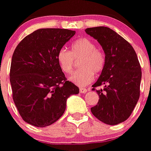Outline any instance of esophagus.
I'll return each mask as SVG.
<instances>
[{"instance_id":"obj_1","label":"esophagus","mask_w":151,"mask_h":151,"mask_svg":"<svg viewBox=\"0 0 151 151\" xmlns=\"http://www.w3.org/2000/svg\"><path fill=\"white\" fill-rule=\"evenodd\" d=\"M88 89L84 88H80V92L81 93H86L88 91Z\"/></svg>"}]
</instances>
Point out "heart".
Returning a JSON list of instances; mask_svg holds the SVG:
<instances>
[{"instance_id":"1","label":"heart","mask_w":151,"mask_h":151,"mask_svg":"<svg viewBox=\"0 0 151 151\" xmlns=\"http://www.w3.org/2000/svg\"><path fill=\"white\" fill-rule=\"evenodd\" d=\"M81 57V69L70 76L69 80L78 86H85L92 81L95 73H101L105 68L106 58L105 52L96 48L92 40L82 38L73 42L70 52L65 48L59 50L56 55L59 66L63 73H70L73 68V58Z\"/></svg>"}]
</instances>
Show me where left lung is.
<instances>
[{
  "label": "left lung",
  "mask_w": 151,
  "mask_h": 151,
  "mask_svg": "<svg viewBox=\"0 0 151 151\" xmlns=\"http://www.w3.org/2000/svg\"><path fill=\"white\" fill-rule=\"evenodd\" d=\"M99 42L106 62L92 90H96L99 102L91 109L92 114L108 125H117L130 116L139 98L141 67L133 46L118 33L108 27L85 29Z\"/></svg>",
  "instance_id": "left-lung-1"
}]
</instances>
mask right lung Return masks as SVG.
<instances>
[{"instance_id":"1","label":"right lung","mask_w":151,"mask_h":151,"mask_svg":"<svg viewBox=\"0 0 151 151\" xmlns=\"http://www.w3.org/2000/svg\"><path fill=\"white\" fill-rule=\"evenodd\" d=\"M75 31L40 29L27 35L14 51L10 70L13 100L24 122L52 125L64 113L67 100L79 88L67 81L56 55Z\"/></svg>"}]
</instances>
